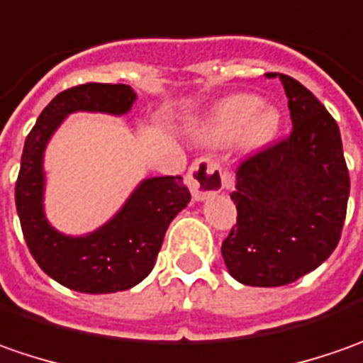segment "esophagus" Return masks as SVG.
I'll list each match as a JSON object with an SVG mask.
<instances>
[{
	"mask_svg": "<svg viewBox=\"0 0 363 363\" xmlns=\"http://www.w3.org/2000/svg\"><path fill=\"white\" fill-rule=\"evenodd\" d=\"M223 179H225L223 167L219 164V160H215L213 157L196 158L186 174V182H189L194 201H203L208 194L220 193Z\"/></svg>",
	"mask_w": 363,
	"mask_h": 363,
	"instance_id": "obj_1",
	"label": "esophagus"
}]
</instances>
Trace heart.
Masks as SVG:
<instances>
[{
    "mask_svg": "<svg viewBox=\"0 0 363 363\" xmlns=\"http://www.w3.org/2000/svg\"><path fill=\"white\" fill-rule=\"evenodd\" d=\"M279 124L281 116L275 108L263 106L261 98L253 94H237L215 108L205 136L208 143H229L243 132L247 148H261L275 138Z\"/></svg>",
    "mask_w": 363,
    "mask_h": 363,
    "instance_id": "b5f03b06",
    "label": "heart"
}]
</instances>
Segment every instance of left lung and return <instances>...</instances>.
<instances>
[{"mask_svg": "<svg viewBox=\"0 0 363 363\" xmlns=\"http://www.w3.org/2000/svg\"><path fill=\"white\" fill-rule=\"evenodd\" d=\"M279 80L294 128L239 162L237 223L220 247L229 273L253 287L287 285L319 267L340 243L350 196L337 122L306 86Z\"/></svg>", "mask_w": 363, "mask_h": 363, "instance_id": "8db88e82", "label": "left lung"}]
</instances>
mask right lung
I'll list each match as a JSON object with an SVG mask.
<instances>
[{
  "label": "right lung",
  "instance_id": "obj_1",
  "mask_svg": "<svg viewBox=\"0 0 363 363\" xmlns=\"http://www.w3.org/2000/svg\"><path fill=\"white\" fill-rule=\"evenodd\" d=\"M136 94L126 84L88 82L68 88L44 108L21 155L16 206L23 239L35 263L52 279L82 294L130 289L152 271L164 233L191 193L182 179L155 177L144 181L114 219L86 237H66L44 217L42 158L52 132L69 112H128Z\"/></svg>",
  "mask_w": 363,
  "mask_h": 363
}]
</instances>
